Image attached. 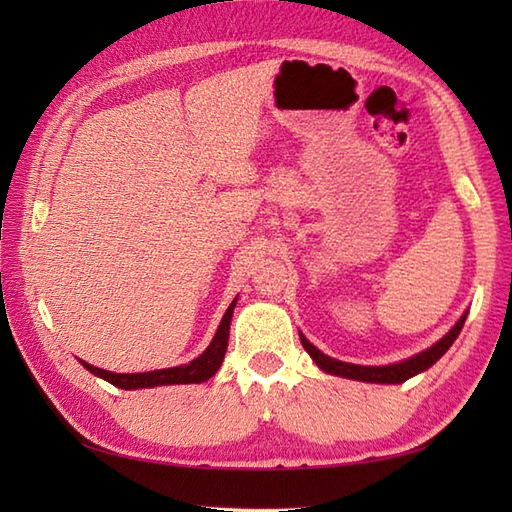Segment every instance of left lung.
<instances>
[{"label": "left lung", "mask_w": 512, "mask_h": 512, "mask_svg": "<svg viewBox=\"0 0 512 512\" xmlns=\"http://www.w3.org/2000/svg\"><path fill=\"white\" fill-rule=\"evenodd\" d=\"M464 321H466V314L458 323H455V328L447 336H442V339L436 345L429 347V350H424L422 354L411 356L402 363L383 365V367H365V365H352V363L336 361V358L325 356L321 350H317V347H314L306 339V336H303V334H299V336H301L303 347H306V352L314 358V363H317L321 369H325L328 374L343 376V378H354V380H365V383H405L407 378L424 372V369H429L444 352L449 350L453 341L458 339V334L462 332Z\"/></svg>", "instance_id": "obj_1"}]
</instances>
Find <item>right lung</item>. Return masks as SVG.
I'll use <instances>...</instances> for the list:
<instances>
[{"mask_svg": "<svg viewBox=\"0 0 512 512\" xmlns=\"http://www.w3.org/2000/svg\"><path fill=\"white\" fill-rule=\"evenodd\" d=\"M237 299L228 306L224 319L217 328L211 345L206 347V352L200 354L195 361L180 365V367H169V369H156V372H145V374H114L107 372V369H99L90 363H83V367H88L94 376L105 378L107 383H112L121 389H140V387H158V385H189V383H204L209 380L217 369H220L224 354H226V345H228V328H231V319H233V310H235Z\"/></svg>", "mask_w": 512, "mask_h": 512, "instance_id": "obj_1", "label": "right lung"}]
</instances>
